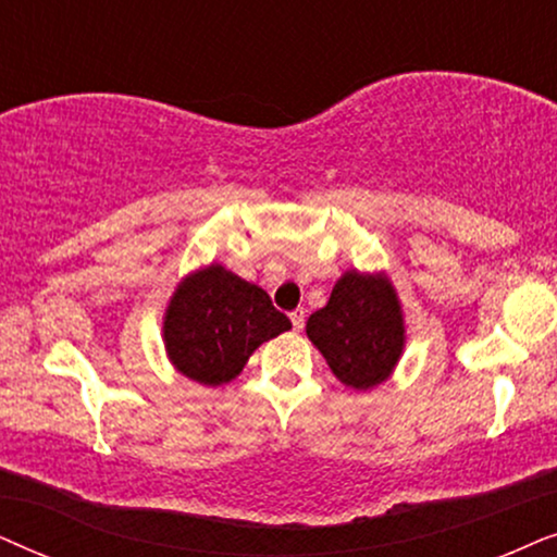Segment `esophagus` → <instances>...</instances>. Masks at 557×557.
I'll use <instances>...</instances> for the list:
<instances>
[{
    "label": "esophagus",
    "mask_w": 557,
    "mask_h": 557,
    "mask_svg": "<svg viewBox=\"0 0 557 557\" xmlns=\"http://www.w3.org/2000/svg\"><path fill=\"white\" fill-rule=\"evenodd\" d=\"M290 321H293V331H302V325H306V310L302 308H295L290 313Z\"/></svg>",
    "instance_id": "esophagus-1"
}]
</instances>
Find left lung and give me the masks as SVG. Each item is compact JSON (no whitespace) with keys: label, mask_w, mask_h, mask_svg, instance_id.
Listing matches in <instances>:
<instances>
[{"label":"left lung","mask_w":557,"mask_h":557,"mask_svg":"<svg viewBox=\"0 0 557 557\" xmlns=\"http://www.w3.org/2000/svg\"><path fill=\"white\" fill-rule=\"evenodd\" d=\"M306 331L331 372L354 389L387 380L405 344L397 295L380 274L346 272L329 306L308 318Z\"/></svg>","instance_id":"obj_1"}]
</instances>
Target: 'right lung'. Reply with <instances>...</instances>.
Returning a JSON list of instances; mask_svg holds the SVG:
<instances>
[{"label": "right lung", "mask_w": 557, "mask_h": 557, "mask_svg": "<svg viewBox=\"0 0 557 557\" xmlns=\"http://www.w3.org/2000/svg\"><path fill=\"white\" fill-rule=\"evenodd\" d=\"M293 329L262 287L236 277L221 264L185 277L165 313L170 361L193 382H232L251 351Z\"/></svg>", "instance_id": "1"}]
</instances>
